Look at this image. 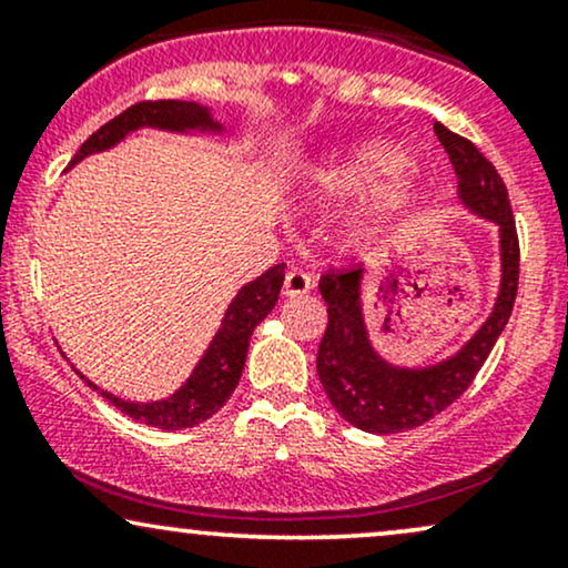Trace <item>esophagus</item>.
<instances>
[{"mask_svg": "<svg viewBox=\"0 0 568 568\" xmlns=\"http://www.w3.org/2000/svg\"><path fill=\"white\" fill-rule=\"evenodd\" d=\"M312 285H315V280L306 275V272L291 270L288 275H285L283 296H304V293H310Z\"/></svg>", "mask_w": 568, "mask_h": 568, "instance_id": "1", "label": "esophagus"}]
</instances>
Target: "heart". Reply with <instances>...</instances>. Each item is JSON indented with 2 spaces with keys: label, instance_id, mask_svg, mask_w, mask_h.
Returning <instances> with one entry per match:
<instances>
[{
  "label": "heart",
  "instance_id": "1",
  "mask_svg": "<svg viewBox=\"0 0 568 568\" xmlns=\"http://www.w3.org/2000/svg\"><path fill=\"white\" fill-rule=\"evenodd\" d=\"M406 154L389 146H366L352 158L338 162L323 175V189L331 197H355V194L368 192L387 179H397L406 173Z\"/></svg>",
  "mask_w": 568,
  "mask_h": 568
}]
</instances>
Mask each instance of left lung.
<instances>
[{
  "label": "left lung",
  "mask_w": 568,
  "mask_h": 568,
  "mask_svg": "<svg viewBox=\"0 0 568 568\" xmlns=\"http://www.w3.org/2000/svg\"><path fill=\"white\" fill-rule=\"evenodd\" d=\"M435 135L452 158L462 202L499 226L501 288L484 328L454 357L429 368H395L368 342L361 310V266L323 272L321 293L328 304V325L317 349V376L338 414L349 425L376 435L414 429L452 406L484 368L518 296L520 247L505 181L473 141L440 122H435Z\"/></svg>",
  "instance_id": "8db88e82"
}]
</instances>
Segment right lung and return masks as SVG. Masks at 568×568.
<instances>
[{"label": "right lung", "mask_w": 568, "mask_h": 568, "mask_svg": "<svg viewBox=\"0 0 568 568\" xmlns=\"http://www.w3.org/2000/svg\"><path fill=\"white\" fill-rule=\"evenodd\" d=\"M143 125L165 130L219 128L216 122L211 120V114H207V109L197 106V103L141 101L128 106L122 114H116L114 120L106 122V125L98 128L95 133L82 143L80 152L71 160V165L80 162L82 158H88V154L114 146L122 135H128L130 130ZM283 280L285 264H275L272 270H266L262 277H256L253 283L240 288L234 302L230 304V310H226L219 334L213 336L211 347L202 355V361L197 363V368H194V374L189 376V382L175 395L158 403H128L109 393L101 395L106 397L109 403H114L122 414H128L130 419L149 427L186 429L211 419V416L230 400L234 387H237L240 376H243L247 344H251L253 328L275 310L280 288H283ZM90 387H95V384H90Z\"/></svg>", "instance_id": "obj_1"}]
</instances>
